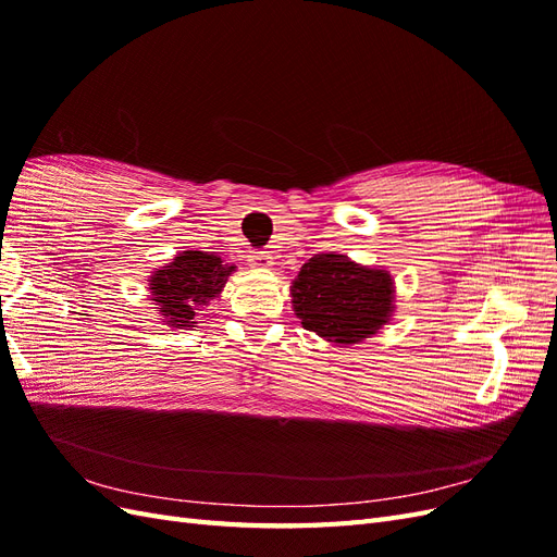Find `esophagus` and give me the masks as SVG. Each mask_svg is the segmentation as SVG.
I'll list each match as a JSON object with an SVG mask.
<instances>
[{
    "label": "esophagus",
    "instance_id": "34e87169",
    "mask_svg": "<svg viewBox=\"0 0 557 557\" xmlns=\"http://www.w3.org/2000/svg\"><path fill=\"white\" fill-rule=\"evenodd\" d=\"M248 264L256 267V269H272L274 258H272V252H269V250H258V252H250Z\"/></svg>",
    "mask_w": 557,
    "mask_h": 557
}]
</instances>
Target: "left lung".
<instances>
[{"mask_svg": "<svg viewBox=\"0 0 557 557\" xmlns=\"http://www.w3.org/2000/svg\"><path fill=\"white\" fill-rule=\"evenodd\" d=\"M301 327L327 344L352 346L381 332L395 315V278L342 252H320L299 269L290 285Z\"/></svg>", "mask_w": 557, "mask_h": 557, "instance_id": "8db88e82", "label": "left lung"}]
</instances>
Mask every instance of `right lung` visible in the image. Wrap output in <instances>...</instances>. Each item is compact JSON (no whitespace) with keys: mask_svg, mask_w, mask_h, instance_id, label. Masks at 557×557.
<instances>
[{"mask_svg":"<svg viewBox=\"0 0 557 557\" xmlns=\"http://www.w3.org/2000/svg\"><path fill=\"white\" fill-rule=\"evenodd\" d=\"M237 267L215 252L181 250L172 262L148 276V297L160 313L158 320L172 330H193L213 299L221 297Z\"/></svg>","mask_w":557,"mask_h":557,"instance_id":"obj_1","label":"right lung"}]
</instances>
